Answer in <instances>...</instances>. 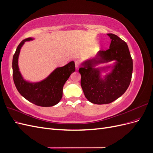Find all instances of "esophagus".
I'll list each match as a JSON object with an SVG mask.
<instances>
[{"instance_id": "esophagus-1", "label": "esophagus", "mask_w": 153, "mask_h": 153, "mask_svg": "<svg viewBox=\"0 0 153 153\" xmlns=\"http://www.w3.org/2000/svg\"><path fill=\"white\" fill-rule=\"evenodd\" d=\"M75 67H76V69L77 70V69H78V68H79L80 67V62L78 61H76L75 62Z\"/></svg>"}]
</instances>
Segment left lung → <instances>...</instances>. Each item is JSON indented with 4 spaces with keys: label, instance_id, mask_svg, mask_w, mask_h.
<instances>
[{
    "label": "left lung",
    "instance_id": "left-lung-1",
    "mask_svg": "<svg viewBox=\"0 0 153 153\" xmlns=\"http://www.w3.org/2000/svg\"><path fill=\"white\" fill-rule=\"evenodd\" d=\"M107 35L111 39L110 48L99 51L94 58L83 62L78 70L85 98L98 105L110 103L121 96L130 84L133 72V60L126 43L114 34ZM113 60L116 62L112 66L95 68ZM108 68L111 72L101 77V73Z\"/></svg>",
    "mask_w": 153,
    "mask_h": 153
}]
</instances>
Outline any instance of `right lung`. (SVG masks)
I'll return each mask as SVG.
<instances>
[{
    "instance_id": "obj_1",
    "label": "right lung",
    "mask_w": 153,
    "mask_h": 153,
    "mask_svg": "<svg viewBox=\"0 0 153 153\" xmlns=\"http://www.w3.org/2000/svg\"><path fill=\"white\" fill-rule=\"evenodd\" d=\"M29 38L18 45L13 57V76L18 91L30 102L38 106H52L57 105L62 97L63 87L71 74L75 70V62L59 67L44 80L38 82H30L23 78L18 67V57L22 46L25 41L33 40Z\"/></svg>"
}]
</instances>
